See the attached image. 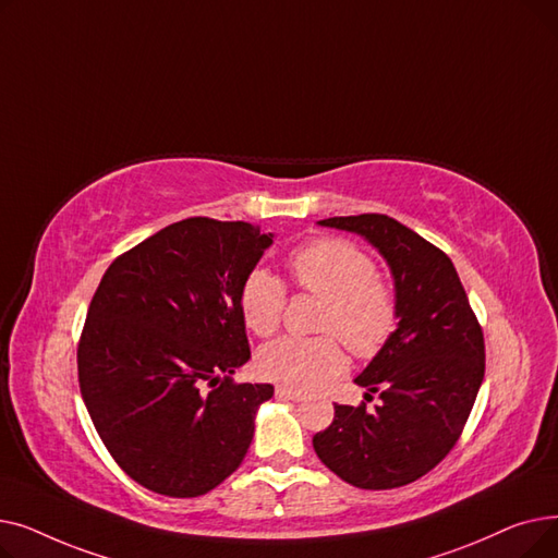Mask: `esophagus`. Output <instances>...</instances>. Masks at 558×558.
<instances>
[{"label":"esophagus","instance_id":"34e87169","mask_svg":"<svg viewBox=\"0 0 558 558\" xmlns=\"http://www.w3.org/2000/svg\"><path fill=\"white\" fill-rule=\"evenodd\" d=\"M276 393L280 396V398H284V400H303L305 398V393H301V391H294V389H289V387H276Z\"/></svg>","mask_w":558,"mask_h":558}]
</instances>
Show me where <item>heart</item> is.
I'll return each mask as SVG.
<instances>
[{
    "label": "heart",
    "mask_w": 558,
    "mask_h": 558,
    "mask_svg": "<svg viewBox=\"0 0 558 558\" xmlns=\"http://www.w3.org/2000/svg\"><path fill=\"white\" fill-rule=\"evenodd\" d=\"M294 284L324 301L316 330L320 337H284L262 348L257 366L264 377L289 389H316L345 371L342 339L350 353L373 360L398 328L396 289L377 276L375 262L355 244L337 238L312 240L289 255ZM287 305L284 282L267 269H253L242 282L240 310L257 337H271Z\"/></svg>",
    "instance_id": "obj_1"
}]
</instances>
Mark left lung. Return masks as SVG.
<instances>
[{
    "label": "left lung",
    "mask_w": 558,
    "mask_h": 558,
    "mask_svg": "<svg viewBox=\"0 0 558 558\" xmlns=\"http://www.w3.org/2000/svg\"><path fill=\"white\" fill-rule=\"evenodd\" d=\"M366 238L389 262L400 324L355 379L383 404L366 412L335 404V421L312 438L314 452L343 482L366 490L412 484L454 448L484 379L480 320L452 259L387 215L318 221ZM366 393V396H371Z\"/></svg>",
    "instance_id": "left-lung-1"
}]
</instances>
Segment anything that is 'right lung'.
Here are the masks:
<instances>
[{
	"label": "right lung",
	"mask_w": 558,
	"mask_h": 558,
	"mask_svg": "<svg viewBox=\"0 0 558 558\" xmlns=\"http://www.w3.org/2000/svg\"><path fill=\"white\" fill-rule=\"evenodd\" d=\"M274 234L190 217L104 274L78 339L81 396L140 486L198 497L238 471L271 385L228 377L251 360L240 291Z\"/></svg>",
	"instance_id": "right-lung-1"
}]
</instances>
